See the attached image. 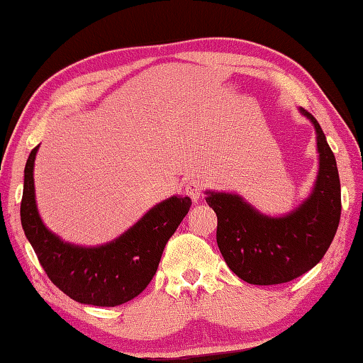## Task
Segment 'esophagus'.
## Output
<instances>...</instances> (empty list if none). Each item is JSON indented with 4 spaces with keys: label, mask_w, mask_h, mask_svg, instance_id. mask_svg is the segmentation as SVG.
Here are the masks:
<instances>
[{
    "label": "esophagus",
    "mask_w": 363,
    "mask_h": 363,
    "mask_svg": "<svg viewBox=\"0 0 363 363\" xmlns=\"http://www.w3.org/2000/svg\"><path fill=\"white\" fill-rule=\"evenodd\" d=\"M201 192H203V182L200 179H190L186 184V194L192 199L194 201H196L201 196Z\"/></svg>",
    "instance_id": "obj_1"
}]
</instances>
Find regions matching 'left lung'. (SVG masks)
Returning <instances> with one entry per match:
<instances>
[{
	"label": "left lung",
	"mask_w": 363,
	"mask_h": 363,
	"mask_svg": "<svg viewBox=\"0 0 363 363\" xmlns=\"http://www.w3.org/2000/svg\"><path fill=\"white\" fill-rule=\"evenodd\" d=\"M315 130L318 171L311 194L280 216H270L238 194L206 190L218 216L216 240L224 261L251 285L285 284L306 274L327 253L340 224L341 184L336 160L320 125L299 107Z\"/></svg>",
	"instance_id": "left-lung-1"
}]
</instances>
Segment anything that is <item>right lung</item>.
<instances>
[{
  "label": "right lung",
  "instance_id": "add662e5",
  "mask_svg": "<svg viewBox=\"0 0 363 363\" xmlns=\"http://www.w3.org/2000/svg\"><path fill=\"white\" fill-rule=\"evenodd\" d=\"M30 152L23 171L21 223L48 277L67 296L82 304L113 307L143 293L158 269L164 245L186 218L192 200L173 195L152 206L120 237L97 247L65 242L49 230L35 196V158Z\"/></svg>",
  "mask_w": 363,
  "mask_h": 363
}]
</instances>
